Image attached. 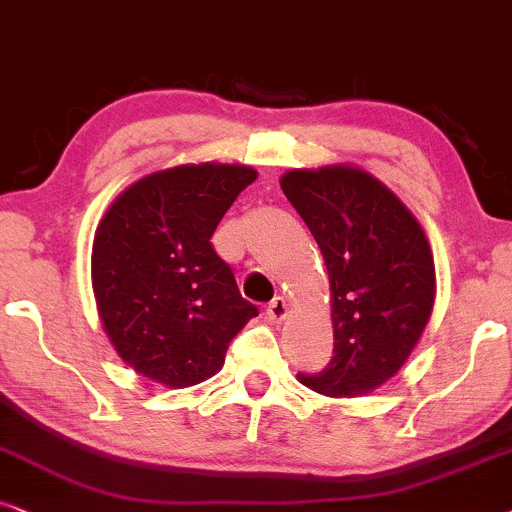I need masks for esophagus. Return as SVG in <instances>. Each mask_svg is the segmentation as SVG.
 Masks as SVG:
<instances>
[{
	"mask_svg": "<svg viewBox=\"0 0 512 512\" xmlns=\"http://www.w3.org/2000/svg\"><path fill=\"white\" fill-rule=\"evenodd\" d=\"M288 316V304H285L283 297H274L267 306V318L271 323H281V320Z\"/></svg>",
	"mask_w": 512,
	"mask_h": 512,
	"instance_id": "obj_1",
	"label": "esophagus"
}]
</instances>
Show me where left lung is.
Masks as SVG:
<instances>
[{
	"label": "left lung",
	"instance_id": "left-lung-1",
	"mask_svg": "<svg viewBox=\"0 0 512 512\" xmlns=\"http://www.w3.org/2000/svg\"><path fill=\"white\" fill-rule=\"evenodd\" d=\"M281 189L323 252L335 327L325 370L297 379L330 398L370 393L405 365L431 318L428 238L405 203L360 168L290 170Z\"/></svg>",
	"mask_w": 512,
	"mask_h": 512
}]
</instances>
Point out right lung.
I'll return each instance as SVG.
<instances>
[{"label":"right lung","mask_w":512,"mask_h":512,"mask_svg":"<svg viewBox=\"0 0 512 512\" xmlns=\"http://www.w3.org/2000/svg\"><path fill=\"white\" fill-rule=\"evenodd\" d=\"M257 170L187 163L126 189L98 224L91 281L109 342L170 388L206 381L257 306L238 292L210 236Z\"/></svg>","instance_id":"1"}]
</instances>
